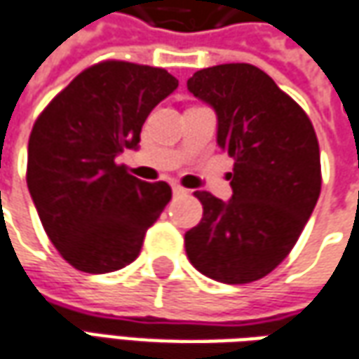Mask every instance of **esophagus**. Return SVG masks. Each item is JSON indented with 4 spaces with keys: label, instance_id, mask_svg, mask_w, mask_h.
I'll list each match as a JSON object with an SVG mask.
<instances>
[{
    "label": "esophagus",
    "instance_id": "34e87169",
    "mask_svg": "<svg viewBox=\"0 0 359 359\" xmlns=\"http://www.w3.org/2000/svg\"><path fill=\"white\" fill-rule=\"evenodd\" d=\"M172 192H175V194H184V189H182V187H180L179 182H172Z\"/></svg>",
    "mask_w": 359,
    "mask_h": 359
}]
</instances>
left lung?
<instances>
[{"label":"left lung","instance_id":"1","mask_svg":"<svg viewBox=\"0 0 359 359\" xmlns=\"http://www.w3.org/2000/svg\"><path fill=\"white\" fill-rule=\"evenodd\" d=\"M187 87L217 111L218 147L234 158L229 203L194 192L203 218L184 234L187 256L217 282L264 278L290 254L320 196L312 121L270 75L248 63L201 69Z\"/></svg>","mask_w":359,"mask_h":359}]
</instances>
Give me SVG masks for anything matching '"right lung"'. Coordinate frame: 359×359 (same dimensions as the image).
I'll use <instances>...</instances> for the list:
<instances>
[{
	"label": "right lung",
	"mask_w": 359,
	"mask_h": 359,
	"mask_svg": "<svg viewBox=\"0 0 359 359\" xmlns=\"http://www.w3.org/2000/svg\"><path fill=\"white\" fill-rule=\"evenodd\" d=\"M179 87L168 71L129 61L87 67L37 117L27 147V187L49 241L81 272L130 264L144 232L172 196L115 158L137 149L142 123Z\"/></svg>",
	"instance_id": "obj_1"
}]
</instances>
